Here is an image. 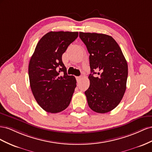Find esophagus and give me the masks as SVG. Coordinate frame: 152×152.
Instances as JSON below:
<instances>
[{
	"label": "esophagus",
	"mask_w": 152,
	"mask_h": 152,
	"mask_svg": "<svg viewBox=\"0 0 152 152\" xmlns=\"http://www.w3.org/2000/svg\"><path fill=\"white\" fill-rule=\"evenodd\" d=\"M81 79V76H77L76 77V80L77 82H79Z\"/></svg>",
	"instance_id": "obj_1"
}]
</instances>
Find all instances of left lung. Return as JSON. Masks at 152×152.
<instances>
[{
	"label": "left lung",
	"mask_w": 152,
	"mask_h": 152,
	"mask_svg": "<svg viewBox=\"0 0 152 152\" xmlns=\"http://www.w3.org/2000/svg\"><path fill=\"white\" fill-rule=\"evenodd\" d=\"M80 37L90 53L92 73L88 76L89 88L85 92L88 106L95 112L105 113L115 109L124 97L128 76L127 61L111 36L80 32Z\"/></svg>",
	"instance_id": "8db88e82"
}]
</instances>
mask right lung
<instances>
[{
    "label": "right lung",
    "instance_id": "right-lung-1",
    "mask_svg": "<svg viewBox=\"0 0 152 152\" xmlns=\"http://www.w3.org/2000/svg\"><path fill=\"white\" fill-rule=\"evenodd\" d=\"M77 36V32L47 33L38 42L30 60L28 76L34 97L43 110L51 113L66 110L75 92L76 78L67 75L62 56Z\"/></svg>",
    "mask_w": 152,
    "mask_h": 152
}]
</instances>
